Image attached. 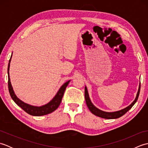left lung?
<instances>
[{
    "label": "left lung",
    "instance_id": "1",
    "mask_svg": "<svg viewBox=\"0 0 148 148\" xmlns=\"http://www.w3.org/2000/svg\"><path fill=\"white\" fill-rule=\"evenodd\" d=\"M140 84H139V90H138L136 99H135L134 101L132 103L130 106L127 107L126 108L120 110V111L112 112H105V111H101V110L99 109L98 108H97L92 103V102H91L86 86H85V88H84V97H85V100H86V103L88 108L90 111L92 112V113H93V114L99 116V117L105 118V119H116V118H118L119 117H121V116H122L123 115H124L125 113L129 111V110L132 108V106L135 104V103L137 102L138 97H139V93H140Z\"/></svg>",
    "mask_w": 148,
    "mask_h": 148
}]
</instances>
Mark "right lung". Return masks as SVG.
<instances>
[{
	"label": "right lung",
	"instance_id": "1",
	"mask_svg": "<svg viewBox=\"0 0 148 148\" xmlns=\"http://www.w3.org/2000/svg\"><path fill=\"white\" fill-rule=\"evenodd\" d=\"M11 57H12V55L11 56L10 60H9L8 68V88H9V93H10V95L12 99L14 100V102L16 103L18 106H20L22 109L24 110V111L27 113L32 116H43V115L49 114V113L55 111V110L58 108L60 104L63 95H64V92L66 89V87L67 86L68 84L69 83V82H70V81H67V82L63 84L60 88V90H58L57 93H56V95L55 96L54 98H53L48 103H47V104L40 106V107H36V106H30L29 104H27V103L22 102L21 100H20L16 96V95L14 93L13 89H12V87L11 86L10 78H9V72Z\"/></svg>",
	"mask_w": 148,
	"mask_h": 148
}]
</instances>
